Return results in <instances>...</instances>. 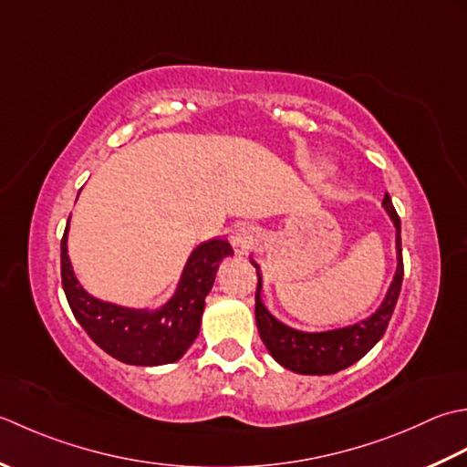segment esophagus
Segmentation results:
<instances>
[{"label":"esophagus","mask_w":467,"mask_h":467,"mask_svg":"<svg viewBox=\"0 0 467 467\" xmlns=\"http://www.w3.org/2000/svg\"><path fill=\"white\" fill-rule=\"evenodd\" d=\"M258 230L250 223H237L232 232V242L235 247H240V250H250V247H254L255 242H258Z\"/></svg>","instance_id":"obj_1"}]
</instances>
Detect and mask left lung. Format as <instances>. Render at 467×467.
<instances>
[{
  "label": "left lung",
  "instance_id": "left-lung-1",
  "mask_svg": "<svg viewBox=\"0 0 467 467\" xmlns=\"http://www.w3.org/2000/svg\"><path fill=\"white\" fill-rule=\"evenodd\" d=\"M383 205L391 215L397 230V272L380 308L373 317L345 328L327 332H300L275 320L262 304V278L258 272V290H255V325L270 355L300 375H332L357 363L373 348L385 335L389 320L393 317L395 304L403 284V255H401V220L393 207L391 197L385 195Z\"/></svg>",
  "mask_w": 467,
  "mask_h": 467
}]
</instances>
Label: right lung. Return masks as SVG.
<instances>
[{
    "instance_id": "right-lung-1",
    "label": "right lung",
    "mask_w": 467,
    "mask_h": 467,
    "mask_svg": "<svg viewBox=\"0 0 467 467\" xmlns=\"http://www.w3.org/2000/svg\"><path fill=\"white\" fill-rule=\"evenodd\" d=\"M66 234L68 225L60 254L62 288L76 320L104 353L139 367L175 363L183 357L199 335L205 296L213 286L220 262L234 254L232 245L225 240H209L195 247L175 296L157 310H132L92 298L82 290L68 260Z\"/></svg>"
}]
</instances>
